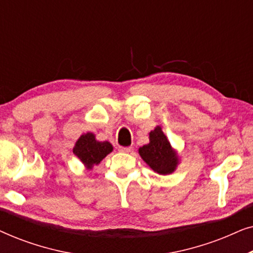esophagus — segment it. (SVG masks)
I'll return each mask as SVG.
<instances>
[{"mask_svg": "<svg viewBox=\"0 0 253 253\" xmlns=\"http://www.w3.org/2000/svg\"><path fill=\"white\" fill-rule=\"evenodd\" d=\"M132 148H133V147H131V146H129V147L120 146V147H119V151H120V152H123V153H129V152L132 151Z\"/></svg>", "mask_w": 253, "mask_h": 253, "instance_id": "34e87169", "label": "esophagus"}]
</instances>
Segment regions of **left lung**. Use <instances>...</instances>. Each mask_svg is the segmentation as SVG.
Segmentation results:
<instances>
[{
    "mask_svg": "<svg viewBox=\"0 0 253 253\" xmlns=\"http://www.w3.org/2000/svg\"><path fill=\"white\" fill-rule=\"evenodd\" d=\"M148 138L150 143L138 150L140 158L159 175L172 174L179 165V155L170 145L161 126H155Z\"/></svg>",
    "mask_w": 253,
    "mask_h": 253,
    "instance_id": "1",
    "label": "left lung"
}]
</instances>
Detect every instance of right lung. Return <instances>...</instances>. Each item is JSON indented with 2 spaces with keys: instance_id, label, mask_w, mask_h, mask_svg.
<instances>
[{
  "instance_id": "add662e5",
  "label": "right lung",
  "mask_w": 253,
  "mask_h": 253,
  "mask_svg": "<svg viewBox=\"0 0 253 253\" xmlns=\"http://www.w3.org/2000/svg\"><path fill=\"white\" fill-rule=\"evenodd\" d=\"M113 150V145L109 141H99L94 133L86 132L76 141L74 153L87 170H92V168L98 166Z\"/></svg>"
}]
</instances>
